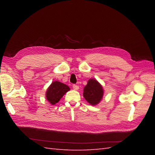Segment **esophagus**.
<instances>
[{
    "mask_svg": "<svg viewBox=\"0 0 155 155\" xmlns=\"http://www.w3.org/2000/svg\"><path fill=\"white\" fill-rule=\"evenodd\" d=\"M72 88H73V89L74 90H76V91H77V90H78V88H79V87L78 86V85H76V84H74L73 86H72Z\"/></svg>",
    "mask_w": 155,
    "mask_h": 155,
    "instance_id": "esophagus-1",
    "label": "esophagus"
}]
</instances>
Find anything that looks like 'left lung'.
<instances>
[{
	"mask_svg": "<svg viewBox=\"0 0 155 155\" xmlns=\"http://www.w3.org/2000/svg\"><path fill=\"white\" fill-rule=\"evenodd\" d=\"M104 95L103 86L94 78L88 81L87 84L84 87L83 97L90 104L95 106L100 103Z\"/></svg>",
	"mask_w": 155,
	"mask_h": 155,
	"instance_id": "left-lung-1",
	"label": "left lung"
}]
</instances>
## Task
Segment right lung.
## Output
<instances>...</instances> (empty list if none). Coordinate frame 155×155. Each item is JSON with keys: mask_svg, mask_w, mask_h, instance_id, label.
I'll list each match as a JSON object with an SVG mask.
<instances>
[{"mask_svg": "<svg viewBox=\"0 0 155 155\" xmlns=\"http://www.w3.org/2000/svg\"><path fill=\"white\" fill-rule=\"evenodd\" d=\"M68 91H70V88L67 84L57 81H53L46 92V98L50 104H55Z\"/></svg>", "mask_w": 155, "mask_h": 155, "instance_id": "1", "label": "right lung"}]
</instances>
